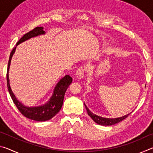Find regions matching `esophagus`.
I'll list each match as a JSON object with an SVG mask.
<instances>
[{
	"label": "esophagus",
	"mask_w": 153,
	"mask_h": 153,
	"mask_svg": "<svg viewBox=\"0 0 153 153\" xmlns=\"http://www.w3.org/2000/svg\"><path fill=\"white\" fill-rule=\"evenodd\" d=\"M84 73H85V68L84 67H80L78 69H77L76 71V77L77 79H81L84 76Z\"/></svg>",
	"instance_id": "esophagus-1"
}]
</instances>
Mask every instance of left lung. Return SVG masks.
Listing matches in <instances>:
<instances>
[{
    "instance_id": "1",
    "label": "left lung",
    "mask_w": 153,
    "mask_h": 153,
    "mask_svg": "<svg viewBox=\"0 0 153 153\" xmlns=\"http://www.w3.org/2000/svg\"><path fill=\"white\" fill-rule=\"evenodd\" d=\"M85 107L86 108L87 113L88 114V115L91 117L93 121H94L95 123H97L98 125H101V126H112L114 125V124H116L119 122H120L123 120H125L126 117H128V116L131 113H129L128 114H127L126 115H123L122 117H117V118H106V117H100V116L97 115L96 114H94L92 113L91 111L89 110V108L87 107V106L86 104L84 103Z\"/></svg>"
}]
</instances>
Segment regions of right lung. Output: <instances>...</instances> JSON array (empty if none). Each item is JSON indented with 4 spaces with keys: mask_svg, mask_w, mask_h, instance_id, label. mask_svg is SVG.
I'll return each instance as SVG.
<instances>
[{
    "mask_svg": "<svg viewBox=\"0 0 153 153\" xmlns=\"http://www.w3.org/2000/svg\"><path fill=\"white\" fill-rule=\"evenodd\" d=\"M45 33L46 32L44 31L43 27H36L32 31L25 33L18 41L16 46L13 49L11 55H10L7 73V88H8L9 92L14 104L16 105L18 110L20 111L23 115H24L25 117L30 119V120L37 121H48L53 118L56 113H59V111L61 110L62 107V105H63L65 93L67 88L69 87L72 82V77L69 76V75H66L63 77H62L55 86L53 94H52L51 98L44 105L36 106V107H27V106L24 105L22 102H21L15 97L14 93L13 92L11 86H10L9 71L10 65H11V59L14 55L15 50H16L17 45L30 39V38H34L38 36L45 35Z\"/></svg>",
    "mask_w": 153,
    "mask_h": 153,
    "instance_id": "right-lung-1",
    "label": "right lung"
}]
</instances>
